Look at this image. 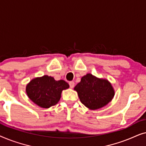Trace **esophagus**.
Instances as JSON below:
<instances>
[{
	"instance_id": "obj_1",
	"label": "esophagus",
	"mask_w": 146,
	"mask_h": 146,
	"mask_svg": "<svg viewBox=\"0 0 146 146\" xmlns=\"http://www.w3.org/2000/svg\"><path fill=\"white\" fill-rule=\"evenodd\" d=\"M69 84H70V87L71 88H73L74 87L75 84H74V82H70L69 83Z\"/></svg>"
}]
</instances>
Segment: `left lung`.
<instances>
[{
  "label": "left lung",
  "mask_w": 146,
  "mask_h": 146,
  "mask_svg": "<svg viewBox=\"0 0 146 146\" xmlns=\"http://www.w3.org/2000/svg\"><path fill=\"white\" fill-rule=\"evenodd\" d=\"M74 90L77 92L81 102L92 110L108 104L115 95L114 89L107 79L100 78L90 73L82 77Z\"/></svg>",
  "instance_id": "1"
}]
</instances>
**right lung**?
<instances>
[{"label": "right lung", "mask_w": 146, "mask_h": 146, "mask_svg": "<svg viewBox=\"0 0 146 146\" xmlns=\"http://www.w3.org/2000/svg\"><path fill=\"white\" fill-rule=\"evenodd\" d=\"M69 87L63 80L57 81L53 77L44 75L30 81L26 86V92L35 104L42 108H49L58 102L62 92Z\"/></svg>", "instance_id": "right-lung-1"}]
</instances>
